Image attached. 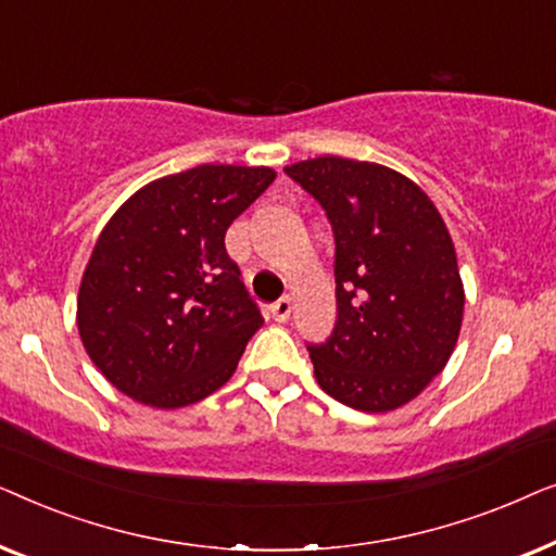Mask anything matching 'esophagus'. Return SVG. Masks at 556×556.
<instances>
[{
  "instance_id": "1",
  "label": "esophagus",
  "mask_w": 556,
  "mask_h": 556,
  "mask_svg": "<svg viewBox=\"0 0 556 556\" xmlns=\"http://www.w3.org/2000/svg\"><path fill=\"white\" fill-rule=\"evenodd\" d=\"M291 311H293V301H291V295H283V299H278V301L273 303V306H270V316H273V321L286 324L288 318H291Z\"/></svg>"
}]
</instances>
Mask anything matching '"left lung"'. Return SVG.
<instances>
[{"instance_id": "obj_1", "label": "left lung", "mask_w": 556, "mask_h": 556, "mask_svg": "<svg viewBox=\"0 0 556 556\" xmlns=\"http://www.w3.org/2000/svg\"><path fill=\"white\" fill-rule=\"evenodd\" d=\"M286 174L326 210L337 240V329L308 346L321 390L390 413L445 369L466 291L451 232L428 194L384 164L316 156Z\"/></svg>"}]
</instances>
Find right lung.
<instances>
[{"label":"right lung","instance_id":"1","mask_svg":"<svg viewBox=\"0 0 556 556\" xmlns=\"http://www.w3.org/2000/svg\"><path fill=\"white\" fill-rule=\"evenodd\" d=\"M270 166L200 164L134 192L98 235L78 291V333L101 375L147 407L219 390L263 326L225 232Z\"/></svg>","mask_w":556,"mask_h":556}]
</instances>
